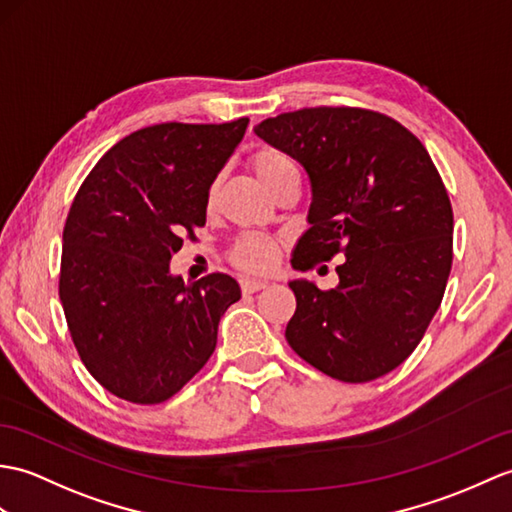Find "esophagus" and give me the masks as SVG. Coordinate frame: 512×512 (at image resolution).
<instances>
[{
	"label": "esophagus",
	"mask_w": 512,
	"mask_h": 512,
	"mask_svg": "<svg viewBox=\"0 0 512 512\" xmlns=\"http://www.w3.org/2000/svg\"><path fill=\"white\" fill-rule=\"evenodd\" d=\"M266 285H268V281H264V279H253V277H242L240 279V288H242L244 294L257 292L261 288H266Z\"/></svg>",
	"instance_id": "obj_1"
}]
</instances>
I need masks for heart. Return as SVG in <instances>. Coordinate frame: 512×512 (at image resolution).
I'll use <instances>...</instances> for the list:
<instances>
[{"mask_svg":"<svg viewBox=\"0 0 512 512\" xmlns=\"http://www.w3.org/2000/svg\"><path fill=\"white\" fill-rule=\"evenodd\" d=\"M251 170L257 181L264 185L268 192L275 189V185L281 181L285 174L294 172L292 161L285 157L283 152L272 148H261L251 157ZM213 198V189L209 194V200ZM277 242L270 237H244L235 244L231 261L246 272H264L275 266L277 261Z\"/></svg>","mask_w":512,"mask_h":512,"instance_id":"1","label":"heart"}]
</instances>
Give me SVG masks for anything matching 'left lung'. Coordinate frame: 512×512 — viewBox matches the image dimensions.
Returning <instances> with one entry per match:
<instances>
[{
  "label": "left lung",
  "mask_w": 512,
  "mask_h": 512,
  "mask_svg": "<svg viewBox=\"0 0 512 512\" xmlns=\"http://www.w3.org/2000/svg\"><path fill=\"white\" fill-rule=\"evenodd\" d=\"M255 135L310 178L307 229L292 268L344 255L338 285L290 279V347L325 375L362 384L417 349L443 301L454 213L430 154L390 117L318 106L259 122Z\"/></svg>",
  "instance_id": "left-lung-1"
}]
</instances>
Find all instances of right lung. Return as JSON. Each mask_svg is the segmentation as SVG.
Returning a JSON list of instances; mask_svg holds the SVG:
<instances>
[{"label": "right lung", "instance_id": "obj_1", "mask_svg": "<svg viewBox=\"0 0 512 512\" xmlns=\"http://www.w3.org/2000/svg\"><path fill=\"white\" fill-rule=\"evenodd\" d=\"M229 124H157L130 133L82 183L63 231L61 303L80 360L115 397L161 403L216 351L233 277L172 275L183 235L207 220L209 187L246 133Z\"/></svg>", "mask_w": 512, "mask_h": 512}]
</instances>
